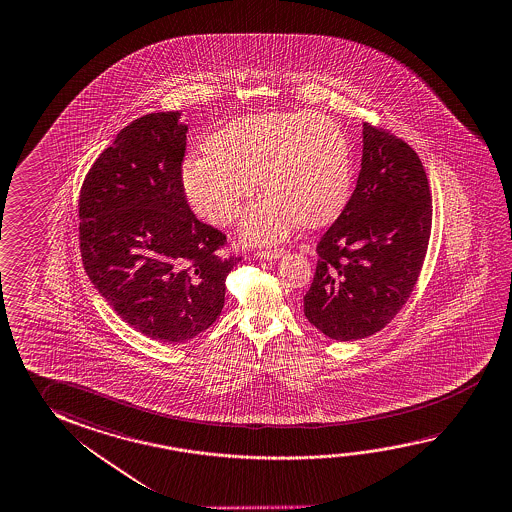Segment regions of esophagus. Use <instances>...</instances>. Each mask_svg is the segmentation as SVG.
<instances>
[{"label":"esophagus","mask_w":512,"mask_h":512,"mask_svg":"<svg viewBox=\"0 0 512 512\" xmlns=\"http://www.w3.org/2000/svg\"><path fill=\"white\" fill-rule=\"evenodd\" d=\"M284 255V250L282 248H273V250H259V252H255V257H259V259H280Z\"/></svg>","instance_id":"obj_1"}]
</instances>
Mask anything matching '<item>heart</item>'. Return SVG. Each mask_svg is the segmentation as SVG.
<instances>
[{
	"mask_svg": "<svg viewBox=\"0 0 512 512\" xmlns=\"http://www.w3.org/2000/svg\"><path fill=\"white\" fill-rule=\"evenodd\" d=\"M266 189L239 227L244 243H278L300 223L336 219L352 189V153L343 130L312 112L235 119L212 135L209 151L185 160L182 187L200 218L232 223L257 181Z\"/></svg>",
	"mask_w": 512,
	"mask_h": 512,
	"instance_id": "heart-1",
	"label": "heart"
}]
</instances>
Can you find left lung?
I'll list each match as a JSON object with an SVG mask.
<instances>
[{
  "label": "left lung",
  "instance_id": "left-lung-1",
  "mask_svg": "<svg viewBox=\"0 0 512 512\" xmlns=\"http://www.w3.org/2000/svg\"><path fill=\"white\" fill-rule=\"evenodd\" d=\"M430 227L432 196L416 151L362 123L361 173L341 216L316 246L305 318L336 341L382 330L411 296Z\"/></svg>",
  "mask_w": 512,
  "mask_h": 512
}]
</instances>
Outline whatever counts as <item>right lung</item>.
Here are the masks:
<instances>
[{
    "label": "right lung",
    "mask_w": 512,
    "mask_h": 512,
    "mask_svg": "<svg viewBox=\"0 0 512 512\" xmlns=\"http://www.w3.org/2000/svg\"><path fill=\"white\" fill-rule=\"evenodd\" d=\"M180 116L155 112L123 128L80 193V250L91 282L130 327L169 344L216 321L227 275L241 260L216 255L225 234L187 205Z\"/></svg>",
    "instance_id": "right-lung-1"
}]
</instances>
